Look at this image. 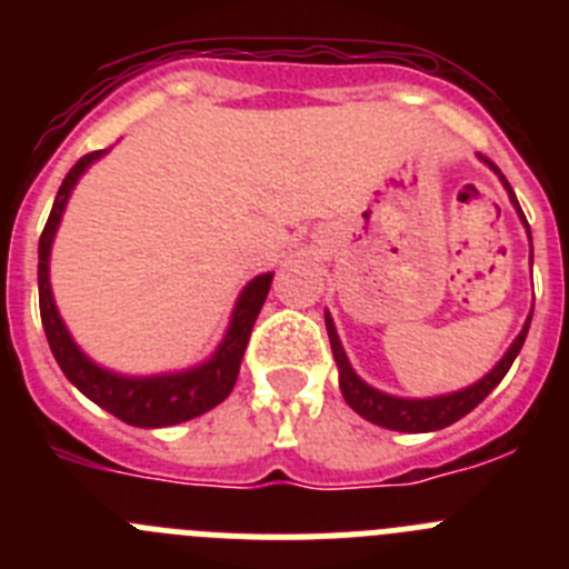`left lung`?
Returning <instances> with one entry per match:
<instances>
[{
  "label": "left lung",
  "instance_id": "8db88e82",
  "mask_svg": "<svg viewBox=\"0 0 569 569\" xmlns=\"http://www.w3.org/2000/svg\"><path fill=\"white\" fill-rule=\"evenodd\" d=\"M481 159H485V162L501 176V170L496 168V164H492L487 156H481ZM501 182H505L512 204H516V210H519L521 222L527 224L525 213H521V208H519V199H516V193H512L510 182H507L505 176H501ZM527 233H530V224H527ZM530 244H532V239H530ZM530 259H532V250H530ZM530 319H532V310H530ZM530 319L525 321V330L516 336V341L510 345V350L505 353V359L492 367L485 379L476 381V385H470V387H465V390H459V393L439 396V399H396V396H387V393H381V390H376V387L365 385V381L353 373L350 361H347L345 347H341L339 333H336L333 319H330V316H325V325H328L330 347H333V359H336V365H339V387H341V396H345L347 405L353 407L361 419L373 421V425H379V427H387V430H399V433H430V430H441V427H450L453 421H459L461 416L470 413L472 407H479L481 401L492 393V387L505 379L507 370H510V365L516 361V356H519L521 345H525V339H527V330H530Z\"/></svg>",
  "mask_w": 569,
  "mask_h": 569
}]
</instances>
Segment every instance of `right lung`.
I'll use <instances>...</instances> for the list:
<instances>
[{
  "mask_svg": "<svg viewBox=\"0 0 569 569\" xmlns=\"http://www.w3.org/2000/svg\"><path fill=\"white\" fill-rule=\"evenodd\" d=\"M104 150H93L84 153L70 173L64 176L62 188L57 193V202L48 216L42 236H39V313H42V328L48 336V345L57 356L62 373L68 376L70 385H77L90 401H97L104 407L108 413L116 419H122L124 425L133 427H170L179 421H190L196 416L208 413L216 405H222L233 390L236 379H239V365L248 347L250 330L259 316L261 305L268 299L270 281L273 273L256 276L250 281L244 293L239 296L230 319V328L224 341L219 345L216 356L204 365L193 367L188 373H173V376H150V379H128V376H116L97 367L88 356L73 345L68 328L59 319V310L50 296V281H48V259H50V241L59 228L62 210L68 204V196L73 184L79 182V176L84 173L88 164H93Z\"/></svg>",
  "mask_w": 569,
  "mask_h": 569,
  "instance_id": "obj_1",
  "label": "right lung"
}]
</instances>
